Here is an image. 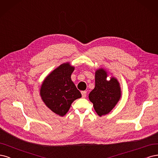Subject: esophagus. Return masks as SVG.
Listing matches in <instances>:
<instances>
[{
    "label": "esophagus",
    "mask_w": 158,
    "mask_h": 158,
    "mask_svg": "<svg viewBox=\"0 0 158 158\" xmlns=\"http://www.w3.org/2000/svg\"><path fill=\"white\" fill-rule=\"evenodd\" d=\"M81 94H82L83 98H85L86 96V91H82V92H81Z\"/></svg>",
    "instance_id": "esophagus-1"
}]
</instances>
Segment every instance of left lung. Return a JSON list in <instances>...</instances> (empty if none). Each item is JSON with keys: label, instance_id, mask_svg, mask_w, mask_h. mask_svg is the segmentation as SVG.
I'll return each instance as SVG.
<instances>
[{"label": "left lung", "instance_id": "8db88e82", "mask_svg": "<svg viewBox=\"0 0 158 158\" xmlns=\"http://www.w3.org/2000/svg\"><path fill=\"white\" fill-rule=\"evenodd\" d=\"M108 73L103 68L95 72V87L89 95L96 112L99 116L108 114L115 106L121 96L120 85L115 77L110 81L106 78Z\"/></svg>", "mask_w": 158, "mask_h": 158}]
</instances>
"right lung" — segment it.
Masks as SVG:
<instances>
[{
    "mask_svg": "<svg viewBox=\"0 0 158 158\" xmlns=\"http://www.w3.org/2000/svg\"><path fill=\"white\" fill-rule=\"evenodd\" d=\"M74 67L64 63L53 70L45 78L40 90L44 103L54 113L64 116L76 99L81 97L71 79Z\"/></svg>",
    "mask_w": 158,
    "mask_h": 158,
    "instance_id": "right-lung-1",
    "label": "right lung"
}]
</instances>
